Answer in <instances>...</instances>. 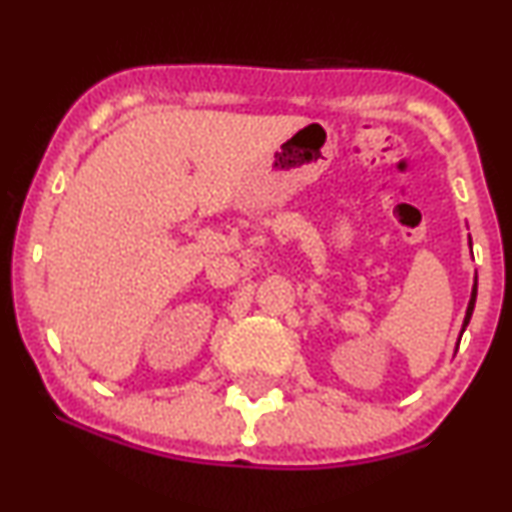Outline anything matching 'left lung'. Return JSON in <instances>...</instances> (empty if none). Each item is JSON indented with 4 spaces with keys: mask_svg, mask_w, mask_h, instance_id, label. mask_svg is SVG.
<instances>
[{
    "mask_svg": "<svg viewBox=\"0 0 512 512\" xmlns=\"http://www.w3.org/2000/svg\"><path fill=\"white\" fill-rule=\"evenodd\" d=\"M474 300H477V279H474V288H472V298H470V305H467V312H465V322H463V331L465 326L470 324V317H472V310H474ZM460 346V343H458Z\"/></svg>",
    "mask_w": 512,
    "mask_h": 512,
    "instance_id": "8db88e82",
    "label": "left lung"
}]
</instances>
